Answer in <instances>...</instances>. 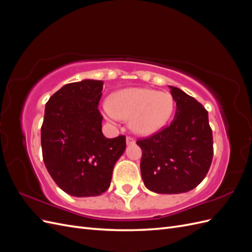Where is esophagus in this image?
Returning a JSON list of instances; mask_svg holds the SVG:
<instances>
[{"instance_id": "esophagus-1", "label": "esophagus", "mask_w": 252, "mask_h": 252, "mask_svg": "<svg viewBox=\"0 0 252 252\" xmlns=\"http://www.w3.org/2000/svg\"><path fill=\"white\" fill-rule=\"evenodd\" d=\"M126 143H127V145H132V144L135 143V141H134L133 138H131V136H127V138H126Z\"/></svg>"}]
</instances>
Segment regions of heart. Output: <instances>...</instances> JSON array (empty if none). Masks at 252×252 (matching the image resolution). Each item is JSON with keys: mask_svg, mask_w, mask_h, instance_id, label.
I'll return each mask as SVG.
<instances>
[{"mask_svg": "<svg viewBox=\"0 0 252 252\" xmlns=\"http://www.w3.org/2000/svg\"><path fill=\"white\" fill-rule=\"evenodd\" d=\"M174 103L167 93L149 88H127L114 94L104 113L111 121L130 120L135 133L150 135L162 129L172 116Z\"/></svg>", "mask_w": 252, "mask_h": 252, "instance_id": "b5f03b06", "label": "heart"}]
</instances>
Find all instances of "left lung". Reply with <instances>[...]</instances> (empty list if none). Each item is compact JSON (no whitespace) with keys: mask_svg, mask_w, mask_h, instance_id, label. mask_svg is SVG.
I'll list each match as a JSON object with an SVG mask.
<instances>
[{"mask_svg":"<svg viewBox=\"0 0 252 252\" xmlns=\"http://www.w3.org/2000/svg\"><path fill=\"white\" fill-rule=\"evenodd\" d=\"M177 104L169 126L139 139L145 186L157 193L175 194L195 188L207 174L213 157L208 112L194 97L169 86Z\"/></svg>","mask_w":252,"mask_h":252,"instance_id":"1","label":"left lung"}]
</instances>
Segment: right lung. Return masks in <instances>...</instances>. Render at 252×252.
Listing matches in <instances>:
<instances>
[{
  "label": "right lung",
  "instance_id": "right-lung-1",
  "mask_svg": "<svg viewBox=\"0 0 252 252\" xmlns=\"http://www.w3.org/2000/svg\"><path fill=\"white\" fill-rule=\"evenodd\" d=\"M103 82L66 84L45 107L41 128L43 161L50 177L66 193L85 197L105 192L112 170L124 154L126 138H105L97 106Z\"/></svg>",
  "mask_w": 252,
  "mask_h": 252
}]
</instances>
